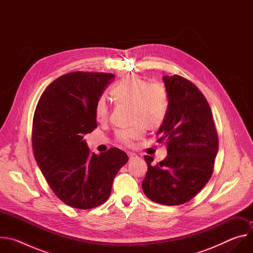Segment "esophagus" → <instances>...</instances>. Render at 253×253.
I'll return each instance as SVG.
<instances>
[{"instance_id": "34e87169", "label": "esophagus", "mask_w": 253, "mask_h": 253, "mask_svg": "<svg viewBox=\"0 0 253 253\" xmlns=\"http://www.w3.org/2000/svg\"><path fill=\"white\" fill-rule=\"evenodd\" d=\"M128 156H129V159H130V160H133V159H135V158H138V155H136V154L133 153V152H129V153H128Z\"/></svg>"}]
</instances>
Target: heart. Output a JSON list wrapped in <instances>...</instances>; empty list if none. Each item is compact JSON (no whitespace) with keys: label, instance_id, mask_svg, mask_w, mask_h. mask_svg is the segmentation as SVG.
Masks as SVG:
<instances>
[{"label":"heart","instance_id":"b5f03b06","mask_svg":"<svg viewBox=\"0 0 253 253\" xmlns=\"http://www.w3.org/2000/svg\"><path fill=\"white\" fill-rule=\"evenodd\" d=\"M112 96L117 104L130 105V121L135 126L119 130L117 140L125 146H133L134 142L143 135L144 128L156 130L163 124L168 97L165 87L158 82L149 83L138 76H131L120 81L112 90ZM98 121L105 122L109 118L110 109L105 98L101 97L95 106Z\"/></svg>","mask_w":253,"mask_h":253}]
</instances>
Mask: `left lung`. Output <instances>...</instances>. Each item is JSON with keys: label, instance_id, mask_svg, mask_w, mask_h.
Segmentation results:
<instances>
[{"label": "left lung", "instance_id": "left-lung-1", "mask_svg": "<svg viewBox=\"0 0 253 253\" xmlns=\"http://www.w3.org/2000/svg\"><path fill=\"white\" fill-rule=\"evenodd\" d=\"M163 80L168 108L157 142L167 144V156L155 165L152 157L144 156L148 169L142 189L156 203L180 205L209 181L218 134L206 98L192 82L179 75L164 76Z\"/></svg>", "mask_w": 253, "mask_h": 253}]
</instances>
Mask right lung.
Returning a JSON list of instances; mask_svg holds the SVG:
<instances>
[{"mask_svg":"<svg viewBox=\"0 0 253 253\" xmlns=\"http://www.w3.org/2000/svg\"><path fill=\"white\" fill-rule=\"evenodd\" d=\"M113 74L72 72L53 81L36 107L32 146L46 181L65 204L90 209L110 196L114 177L127 163L118 148L96 155L83 139L97 127L95 106Z\"/></svg>","mask_w":253,"mask_h":253,"instance_id":"1","label":"right lung"}]
</instances>
